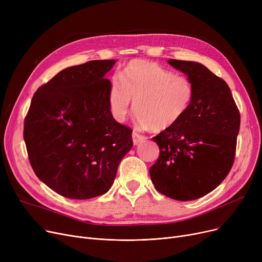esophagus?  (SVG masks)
<instances>
[{
	"label": "esophagus",
	"mask_w": 262,
	"mask_h": 262,
	"mask_svg": "<svg viewBox=\"0 0 262 262\" xmlns=\"http://www.w3.org/2000/svg\"><path fill=\"white\" fill-rule=\"evenodd\" d=\"M145 139L146 138H145L144 136H142V135H140L138 133H136V132H133V142H134V145H138L139 143L143 142Z\"/></svg>",
	"instance_id": "34e87169"
}]
</instances>
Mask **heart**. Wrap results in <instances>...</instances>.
<instances>
[{"instance_id":"heart-1","label":"heart","mask_w":262,"mask_h":262,"mask_svg":"<svg viewBox=\"0 0 262 262\" xmlns=\"http://www.w3.org/2000/svg\"><path fill=\"white\" fill-rule=\"evenodd\" d=\"M119 79H113L108 92L113 117L118 122L125 121L134 100L139 125L157 133L174 127L194 98V87L188 77L154 61L130 60L120 71Z\"/></svg>"}]
</instances>
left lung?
I'll use <instances>...</instances> for the list:
<instances>
[{"instance_id": "1", "label": "left lung", "mask_w": 262, "mask_h": 262, "mask_svg": "<svg viewBox=\"0 0 262 262\" xmlns=\"http://www.w3.org/2000/svg\"><path fill=\"white\" fill-rule=\"evenodd\" d=\"M194 87L185 117L153 140L160 154L149 175L156 190L177 201L208 194L229 173L235 159L240 113L226 82L195 61L169 59Z\"/></svg>"}]
</instances>
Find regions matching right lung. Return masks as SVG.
Segmentation results:
<instances>
[{"mask_svg":"<svg viewBox=\"0 0 262 262\" xmlns=\"http://www.w3.org/2000/svg\"><path fill=\"white\" fill-rule=\"evenodd\" d=\"M117 60L69 67L34 94L24 141L39 180L72 200L102 195L133 146L132 129L110 112L105 78Z\"/></svg>","mask_w":262,"mask_h":262,"instance_id":"right-lung-1","label":"right lung"}]
</instances>
